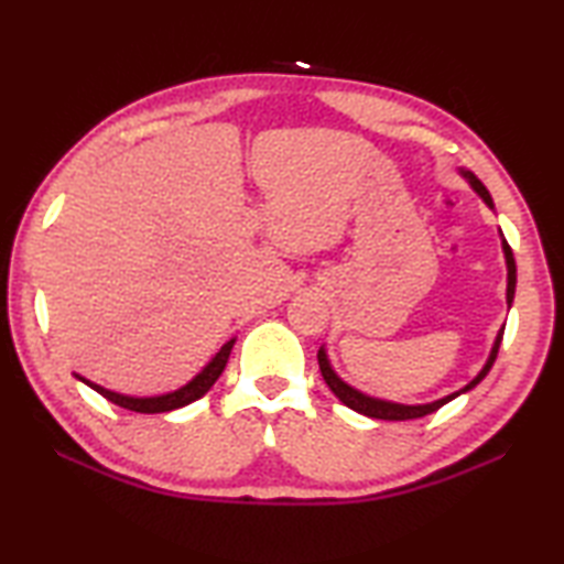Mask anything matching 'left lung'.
Wrapping results in <instances>:
<instances>
[{
    "label": "left lung",
    "mask_w": 564,
    "mask_h": 564,
    "mask_svg": "<svg viewBox=\"0 0 564 564\" xmlns=\"http://www.w3.org/2000/svg\"><path fill=\"white\" fill-rule=\"evenodd\" d=\"M460 174L467 178V184H470V186L477 191V196H480L482 202L492 208L490 191L482 186V181L477 178V176L473 174V171L460 169ZM502 251H505V263H508V305H512V299H514V283H518V271H514L512 248L508 246V241H505V238H502ZM502 333H505V328H500L498 338H495V346H492V350H490L488 362H485L480 373H477V376L470 380V383H467V386L460 388V390H455V393H451V395H445V398H441V400H433V403H425V405L390 403V400H380V398H370V395H366V393H360V390L348 386L346 380H340V378L336 376V370L330 368V360H328V356H326V348L318 350V366H321V376H323V380H326V386L333 390V393H336V398L340 400L343 405H348L350 410H356V413L368 415V417H378V420H415V417H423V415L435 413L437 408H443L445 403H451V400H455L457 395L467 393V390H473L477 383H480V380L490 373L495 358H498V350H500V343H502Z\"/></svg>",
    "instance_id": "8db88e82"
}]
</instances>
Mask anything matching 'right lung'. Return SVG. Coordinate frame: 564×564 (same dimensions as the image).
I'll return each instance as SVG.
<instances>
[{
    "mask_svg": "<svg viewBox=\"0 0 564 564\" xmlns=\"http://www.w3.org/2000/svg\"><path fill=\"white\" fill-rule=\"evenodd\" d=\"M236 338H231L228 343H224L221 350L216 352V356L212 358V362L198 373L194 380H188V383L184 388L174 390V393H164V395H154V398H133V395H121V393H113V390H107L101 388L97 383H91V380L76 376L82 380V383H87L89 388L97 390L99 395H104L107 400H111L113 405L119 408H127V410H133V413H169V410H176V408H184L188 403H194V400L204 398L208 390H212V386L218 380V376L224 373L226 362H228V356H231V348H234Z\"/></svg>",
    "mask_w": 564,
    "mask_h": 564,
    "instance_id": "right-lung-1",
    "label": "right lung"
}]
</instances>
